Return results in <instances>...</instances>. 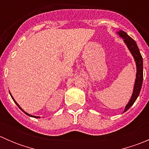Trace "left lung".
<instances>
[{
	"label": "left lung",
	"mask_w": 149,
	"mask_h": 149,
	"mask_svg": "<svg viewBox=\"0 0 149 149\" xmlns=\"http://www.w3.org/2000/svg\"><path fill=\"white\" fill-rule=\"evenodd\" d=\"M117 33H118L120 37L123 39L125 44L127 45L129 51L133 55L136 65V80H135L133 94H132V96L130 97V100H129L128 103L125 107L124 112H125L134 104L136 100H137L138 97H139L140 91H141L143 84V58L141 55V52H140L139 47H138L136 41L133 39H132L128 34H127V33L122 31V30H120Z\"/></svg>",
	"instance_id": "left-lung-1"
}]
</instances>
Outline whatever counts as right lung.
I'll list each match as a JSON object with an SVG mask.
<instances>
[{"mask_svg":"<svg viewBox=\"0 0 149 149\" xmlns=\"http://www.w3.org/2000/svg\"><path fill=\"white\" fill-rule=\"evenodd\" d=\"M9 93H10V97H11V98H12V99H13V102H15V103H16V105H17V106H18V107H19V109H21V110H22V112H24V113H25V114H26V115H28V116H29V117H31V118H40V117H39V116H34V115H30V114H29V113H27V112H25V111H24V109H22V107H20V106H19V104H18L17 102H16V100H14V99H13V97H12V95H11V94H10V92H9Z\"/></svg>","mask_w":149,"mask_h":149,"instance_id":"obj_1","label":"right lung"}]
</instances>
